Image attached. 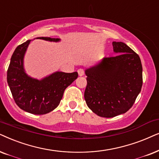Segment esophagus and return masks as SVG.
<instances>
[{
    "label": "esophagus",
    "instance_id": "34e87169",
    "mask_svg": "<svg viewBox=\"0 0 159 159\" xmlns=\"http://www.w3.org/2000/svg\"><path fill=\"white\" fill-rule=\"evenodd\" d=\"M78 75H79V76L84 75V69H82V68L78 69Z\"/></svg>",
    "mask_w": 159,
    "mask_h": 159
}]
</instances>
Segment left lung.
<instances>
[{
  "label": "left lung",
  "mask_w": 159,
  "mask_h": 159,
  "mask_svg": "<svg viewBox=\"0 0 159 159\" xmlns=\"http://www.w3.org/2000/svg\"><path fill=\"white\" fill-rule=\"evenodd\" d=\"M117 56L104 57L85 70L86 105L97 116L112 118L125 113L134 103L143 85L139 55L123 42H113Z\"/></svg>",
  "instance_id": "8db88e82"
}]
</instances>
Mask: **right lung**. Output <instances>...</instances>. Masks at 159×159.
Returning <instances> with one entry per match:
<instances>
[{
  "mask_svg": "<svg viewBox=\"0 0 159 159\" xmlns=\"http://www.w3.org/2000/svg\"><path fill=\"white\" fill-rule=\"evenodd\" d=\"M38 39L58 42L60 39L39 37ZM31 40L16 48L7 70V82L16 104L23 111L35 115H43L60 104L67 86L78 78L77 72L67 73L57 71L38 80L29 76L24 68V57Z\"/></svg>",
  "mask_w": 159,
  "mask_h": 159,
  "instance_id": "right-lung-1",
  "label": "right lung"
}]
</instances>
